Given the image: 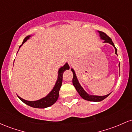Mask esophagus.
Wrapping results in <instances>:
<instances>
[{
  "label": "esophagus",
  "instance_id": "obj_1",
  "mask_svg": "<svg viewBox=\"0 0 132 132\" xmlns=\"http://www.w3.org/2000/svg\"><path fill=\"white\" fill-rule=\"evenodd\" d=\"M68 62H69V64L72 65L74 64V63H75V60H74V59L72 58V57H69V60H68Z\"/></svg>",
  "mask_w": 132,
  "mask_h": 132
}]
</instances>
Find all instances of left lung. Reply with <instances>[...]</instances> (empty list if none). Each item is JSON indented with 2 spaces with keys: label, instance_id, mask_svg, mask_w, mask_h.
Returning <instances> with one entry per match:
<instances>
[{
  "label": "left lung",
  "instance_id": "left-lung-1",
  "mask_svg": "<svg viewBox=\"0 0 132 132\" xmlns=\"http://www.w3.org/2000/svg\"><path fill=\"white\" fill-rule=\"evenodd\" d=\"M98 33H99V37L101 38V40H104V43H109L110 45H112V46L114 47L115 48V53H116L117 55V50L114 44H113L112 40L110 38V37H109L107 35L105 34V33L102 32V31H97ZM120 67V64L119 65ZM71 71H72V73H73V78H72V84H73L74 86L76 89V90L78 91L79 94L81 95V97L83 99L86 100V101H92V102H100V101H102V100L105 99L106 97L109 96L110 94V93L109 94H107L105 95H90L88 93H87L85 91L84 89L82 88V87L81 86L80 83L79 82L78 78H77L76 75L75 73V71L72 68H71Z\"/></svg>",
  "mask_w": 132,
  "mask_h": 132
}]
</instances>
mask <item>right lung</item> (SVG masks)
Wrapping results in <instances>:
<instances>
[{
    "instance_id": "obj_1",
    "label": "right lung",
    "mask_w": 132,
    "mask_h": 132,
    "mask_svg": "<svg viewBox=\"0 0 132 132\" xmlns=\"http://www.w3.org/2000/svg\"><path fill=\"white\" fill-rule=\"evenodd\" d=\"M30 37H31V35H28L27 37L25 38L22 44L19 46V48L22 46L23 44L25 43V42H26L30 38ZM13 63H14V62H13ZM68 69H69V65H68V63H65L64 66H61V67L58 69L57 79L55 84H54V86L52 90H51V92H50L46 96H45V97H43L42 98V99L34 101H27V100H25L22 99V98H21L19 96V95H17L18 97H19L23 102L25 103V104L30 106V107H32L33 108L45 109L46 108V107H50V106H51L53 104H54V103L56 102L57 99H58L59 92H60V89L61 88L62 82H63V72H64L66 70H68Z\"/></svg>"
}]
</instances>
